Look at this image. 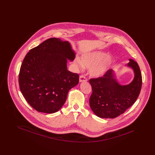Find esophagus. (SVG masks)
<instances>
[{
  "label": "esophagus",
  "instance_id": "34e87169",
  "mask_svg": "<svg viewBox=\"0 0 155 155\" xmlns=\"http://www.w3.org/2000/svg\"><path fill=\"white\" fill-rule=\"evenodd\" d=\"M79 81H80V82H86V81H87V78L85 77H84V75H81V76L80 77Z\"/></svg>",
  "mask_w": 155,
  "mask_h": 155
}]
</instances>
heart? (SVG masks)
Wrapping results in <instances>:
<instances>
[{
  "label": "heart",
  "mask_w": 155,
  "mask_h": 155,
  "mask_svg": "<svg viewBox=\"0 0 155 155\" xmlns=\"http://www.w3.org/2000/svg\"><path fill=\"white\" fill-rule=\"evenodd\" d=\"M113 58L108 57L107 53L102 51H94L82 55L81 59L77 57L74 63L78 69L84 66L90 68V75L95 78L102 77L109 70Z\"/></svg>",
  "instance_id": "obj_1"
}]
</instances>
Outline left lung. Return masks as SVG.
I'll use <instances>...</instances> for the list:
<instances>
[{"instance_id": "8db88e82", "label": "left lung", "mask_w": 155, "mask_h": 155, "mask_svg": "<svg viewBox=\"0 0 155 155\" xmlns=\"http://www.w3.org/2000/svg\"><path fill=\"white\" fill-rule=\"evenodd\" d=\"M129 60L125 66L131 68L134 73V79L130 84H120L112 69L109 70L103 77L89 80L92 89L89 105L97 117L116 118L137 101L142 87V75L138 63L133 59Z\"/></svg>"}]
</instances>
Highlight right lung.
Here are the masks:
<instances>
[{
    "instance_id": "add662e5",
    "label": "right lung",
    "mask_w": 155,
    "mask_h": 155,
    "mask_svg": "<svg viewBox=\"0 0 155 155\" xmlns=\"http://www.w3.org/2000/svg\"><path fill=\"white\" fill-rule=\"evenodd\" d=\"M75 52L68 41L48 39L31 49L19 74L22 95L36 110L52 114L62 107L68 91L79 82V75L67 70Z\"/></svg>"
}]
</instances>
